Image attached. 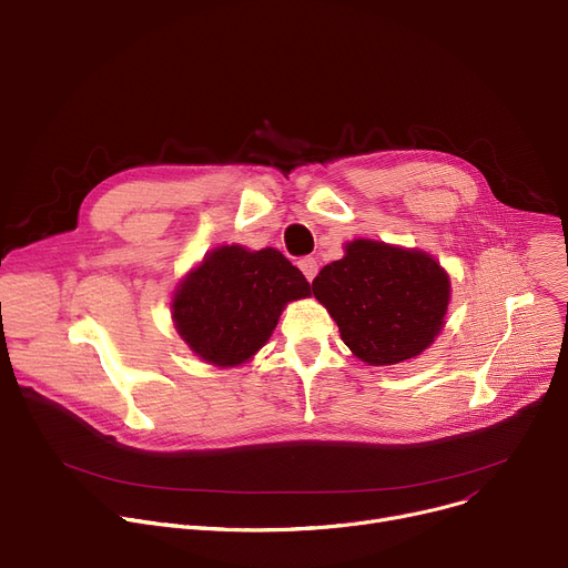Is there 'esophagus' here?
I'll use <instances>...</instances> for the list:
<instances>
[{"instance_id": "34e87169", "label": "esophagus", "mask_w": 568, "mask_h": 568, "mask_svg": "<svg viewBox=\"0 0 568 568\" xmlns=\"http://www.w3.org/2000/svg\"><path fill=\"white\" fill-rule=\"evenodd\" d=\"M297 265H300V271H303V275L307 277V282H312V280L316 277V273H318V263H316V258H312V256H307V258H300V261H297Z\"/></svg>"}]
</instances>
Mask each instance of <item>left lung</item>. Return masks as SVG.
Masks as SVG:
<instances>
[{
  "mask_svg": "<svg viewBox=\"0 0 568 568\" xmlns=\"http://www.w3.org/2000/svg\"><path fill=\"white\" fill-rule=\"evenodd\" d=\"M362 362L398 364L433 344L445 325L449 277L436 258L376 241H353L312 282Z\"/></svg>",
  "mask_w": 568,
  "mask_h": 568,
  "instance_id": "8db88e82",
  "label": "left lung"
}]
</instances>
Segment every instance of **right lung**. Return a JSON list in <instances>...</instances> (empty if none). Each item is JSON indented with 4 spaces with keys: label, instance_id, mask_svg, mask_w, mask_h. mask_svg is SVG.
<instances>
[{
    "label": "right lung",
    "instance_id": "obj_1",
    "mask_svg": "<svg viewBox=\"0 0 568 568\" xmlns=\"http://www.w3.org/2000/svg\"><path fill=\"white\" fill-rule=\"evenodd\" d=\"M310 293L282 252L224 245L185 277L172 307L179 335L199 357L233 366L271 339L286 303Z\"/></svg>",
    "mask_w": 568,
    "mask_h": 568
}]
</instances>
